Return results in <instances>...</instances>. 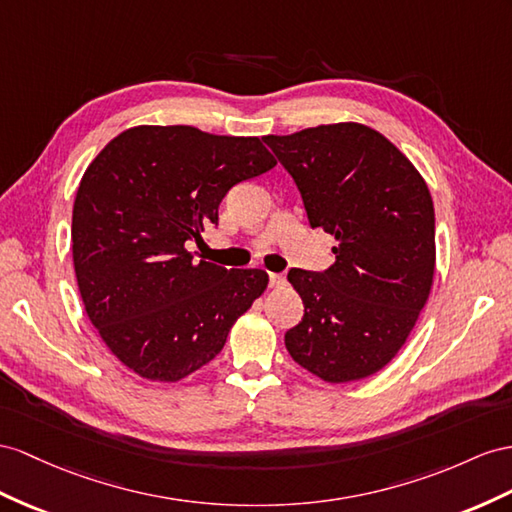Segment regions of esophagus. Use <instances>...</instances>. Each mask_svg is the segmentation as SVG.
I'll return each instance as SVG.
<instances>
[{"label": "esophagus", "mask_w": 512, "mask_h": 512, "mask_svg": "<svg viewBox=\"0 0 512 512\" xmlns=\"http://www.w3.org/2000/svg\"><path fill=\"white\" fill-rule=\"evenodd\" d=\"M268 277H270V287H281L285 283V277L281 272H270Z\"/></svg>", "instance_id": "1"}]
</instances>
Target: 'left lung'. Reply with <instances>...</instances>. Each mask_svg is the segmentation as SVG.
Returning <instances> with one entry per match:
<instances>
[{"label": "left lung", "instance_id": "1", "mask_svg": "<svg viewBox=\"0 0 512 512\" xmlns=\"http://www.w3.org/2000/svg\"><path fill=\"white\" fill-rule=\"evenodd\" d=\"M296 181L311 227L335 235V264L292 268L305 316L285 333L292 359L326 383L383 370L409 339L435 277V207L396 144L361 123L266 136Z\"/></svg>", "mask_w": 512, "mask_h": 512}]
</instances>
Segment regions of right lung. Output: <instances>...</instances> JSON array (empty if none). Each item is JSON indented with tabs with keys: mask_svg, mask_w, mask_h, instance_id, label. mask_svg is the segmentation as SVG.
<instances>
[{
	"mask_svg": "<svg viewBox=\"0 0 512 512\" xmlns=\"http://www.w3.org/2000/svg\"><path fill=\"white\" fill-rule=\"evenodd\" d=\"M257 136L138 125L88 164L73 203L77 287L103 344L147 381L177 383L212 361L266 292L268 272L194 261L235 183L268 173Z\"/></svg>",
	"mask_w": 512,
	"mask_h": 512,
	"instance_id": "obj_1",
	"label": "right lung"
}]
</instances>
